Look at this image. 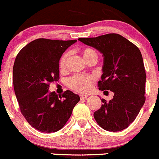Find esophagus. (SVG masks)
Masks as SVG:
<instances>
[{"label": "esophagus", "instance_id": "34e87169", "mask_svg": "<svg viewBox=\"0 0 159 159\" xmlns=\"http://www.w3.org/2000/svg\"><path fill=\"white\" fill-rule=\"evenodd\" d=\"M87 97H88V96H87V95H84V94L80 95V98H81V99H84V98H86Z\"/></svg>", "mask_w": 159, "mask_h": 159}]
</instances>
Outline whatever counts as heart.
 <instances>
[{
  "mask_svg": "<svg viewBox=\"0 0 159 159\" xmlns=\"http://www.w3.org/2000/svg\"><path fill=\"white\" fill-rule=\"evenodd\" d=\"M82 55L84 59L87 60V58L90 57L91 56H96V52L91 48H85L82 51ZM69 57V53H66L63 54L60 61V68L63 69L66 66L67 58ZM93 81V78L89 75H78L73 77L70 78L68 80V86L72 90L80 93L87 92L90 88V84Z\"/></svg>",
  "mask_w": 159,
  "mask_h": 159,
  "instance_id": "1",
  "label": "heart"
}]
</instances>
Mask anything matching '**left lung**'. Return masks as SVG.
<instances>
[{
    "label": "left lung",
    "mask_w": 159,
    "mask_h": 159,
    "mask_svg": "<svg viewBox=\"0 0 159 159\" xmlns=\"http://www.w3.org/2000/svg\"><path fill=\"white\" fill-rule=\"evenodd\" d=\"M78 40L102 54L103 74L98 81L99 90L114 93L108 102L102 98L101 107L93 114L95 120L109 132L126 129L145 102L147 75L139 48L116 34Z\"/></svg>",
    "instance_id": "8db88e82"
}]
</instances>
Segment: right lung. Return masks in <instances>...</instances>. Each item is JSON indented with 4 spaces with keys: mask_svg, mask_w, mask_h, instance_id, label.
<instances>
[{
    "mask_svg": "<svg viewBox=\"0 0 159 159\" xmlns=\"http://www.w3.org/2000/svg\"><path fill=\"white\" fill-rule=\"evenodd\" d=\"M76 42L37 39L24 47L16 58L12 75L20 110L28 123L42 132L61 129L80 100L70 90L61 96L48 90L50 83L59 79L62 54Z\"/></svg>",
    "mask_w": 159,
    "mask_h": 159,
    "instance_id": "1",
    "label": "right lung"
}]
</instances>
